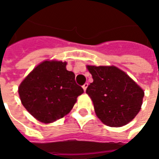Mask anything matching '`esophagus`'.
<instances>
[{
    "mask_svg": "<svg viewBox=\"0 0 159 159\" xmlns=\"http://www.w3.org/2000/svg\"><path fill=\"white\" fill-rule=\"evenodd\" d=\"M88 86H89V83H84V84H83V90H84V91H86V89H87V88H88Z\"/></svg>",
    "mask_w": 159,
    "mask_h": 159,
    "instance_id": "obj_1",
    "label": "esophagus"
}]
</instances>
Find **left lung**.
<instances>
[{
  "label": "left lung",
  "mask_w": 159,
  "mask_h": 159,
  "mask_svg": "<svg viewBox=\"0 0 159 159\" xmlns=\"http://www.w3.org/2000/svg\"><path fill=\"white\" fill-rule=\"evenodd\" d=\"M87 68L93 82L86 93L93 101L97 117L110 127H122L131 122L141 108L143 89L116 66Z\"/></svg>",
  "instance_id": "left-lung-1"
}]
</instances>
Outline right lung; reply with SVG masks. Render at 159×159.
Returning a JSON list of instances; mask_svg holds the SVG:
<instances>
[{
  "instance_id": "obj_1",
  "label": "right lung",
  "mask_w": 159,
  "mask_h": 159,
  "mask_svg": "<svg viewBox=\"0 0 159 159\" xmlns=\"http://www.w3.org/2000/svg\"><path fill=\"white\" fill-rule=\"evenodd\" d=\"M66 62L46 60L35 67L19 87L23 106L40 122L50 123L69 113L83 93Z\"/></svg>"
}]
</instances>
